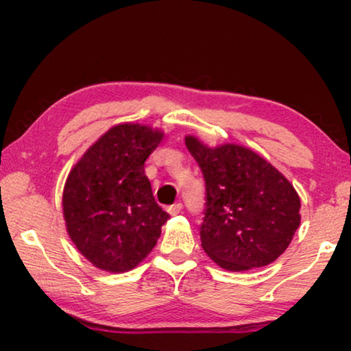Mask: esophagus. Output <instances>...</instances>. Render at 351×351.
I'll return each mask as SVG.
<instances>
[{
	"mask_svg": "<svg viewBox=\"0 0 351 351\" xmlns=\"http://www.w3.org/2000/svg\"><path fill=\"white\" fill-rule=\"evenodd\" d=\"M167 210H169L170 215H178V213H180V212L182 210V203H175V204H171Z\"/></svg>",
	"mask_w": 351,
	"mask_h": 351,
	"instance_id": "1",
	"label": "esophagus"
}]
</instances>
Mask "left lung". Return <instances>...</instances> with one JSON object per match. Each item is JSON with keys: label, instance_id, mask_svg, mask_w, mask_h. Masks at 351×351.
Wrapping results in <instances>:
<instances>
[{"label": "left lung", "instance_id": "left-lung-1", "mask_svg": "<svg viewBox=\"0 0 351 351\" xmlns=\"http://www.w3.org/2000/svg\"><path fill=\"white\" fill-rule=\"evenodd\" d=\"M186 145L206 181L199 228L204 252L226 271L261 268L278 258L300 224V198L287 178L246 147Z\"/></svg>", "mask_w": 351, "mask_h": 351}]
</instances>
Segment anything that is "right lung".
Listing matches in <instances>:
<instances>
[{"label": "right lung", "mask_w": 351, "mask_h": 351, "mask_svg": "<svg viewBox=\"0 0 351 351\" xmlns=\"http://www.w3.org/2000/svg\"><path fill=\"white\" fill-rule=\"evenodd\" d=\"M162 136L147 125L121 123L88 148L68 175L63 190L68 234L99 269L136 268L170 217L154 201L144 170Z\"/></svg>", "instance_id": "obj_1"}]
</instances>
